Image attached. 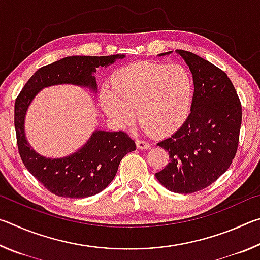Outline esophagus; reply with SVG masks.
Segmentation results:
<instances>
[{"mask_svg": "<svg viewBox=\"0 0 260 260\" xmlns=\"http://www.w3.org/2000/svg\"><path fill=\"white\" fill-rule=\"evenodd\" d=\"M135 142H136V147H138V149H141V150H146V149L150 148V144H149L148 142H146V141L136 140Z\"/></svg>", "mask_w": 260, "mask_h": 260, "instance_id": "esophagus-1", "label": "esophagus"}]
</instances>
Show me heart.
Wrapping results in <instances>:
<instances>
[{
  "mask_svg": "<svg viewBox=\"0 0 260 260\" xmlns=\"http://www.w3.org/2000/svg\"><path fill=\"white\" fill-rule=\"evenodd\" d=\"M192 95V78L182 65L140 61L114 72L111 90H101L100 105L117 126L132 124L136 111L144 129L169 135L186 120Z\"/></svg>",
  "mask_w": 260,
  "mask_h": 260,
  "instance_id": "b5f03b06",
  "label": "heart"
}]
</instances>
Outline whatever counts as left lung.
<instances>
[{"mask_svg":"<svg viewBox=\"0 0 260 260\" xmlns=\"http://www.w3.org/2000/svg\"><path fill=\"white\" fill-rule=\"evenodd\" d=\"M175 52L192 74V102L182 126L158 143L170 153V161L155 175L170 191L191 193L209 187L231 166L239 146L242 107L225 72L190 51Z\"/></svg>","mask_w":260,"mask_h":260,"instance_id":"left-lung-1","label":"left lung"}]
</instances>
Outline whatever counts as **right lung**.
Masks as SVG:
<instances>
[{"label": "right lung", "mask_w": 260, "mask_h": 260, "mask_svg": "<svg viewBox=\"0 0 260 260\" xmlns=\"http://www.w3.org/2000/svg\"><path fill=\"white\" fill-rule=\"evenodd\" d=\"M125 55L70 56L39 69L26 82L15 103V128L19 155L29 173L50 192L68 199H85L107 188L116 177L120 161L136 149L124 132L95 129L77 151L50 158L37 152L26 139L25 118L30 103L42 89L57 85H73L98 93L94 73L108 68Z\"/></svg>", "instance_id": "1"}]
</instances>
